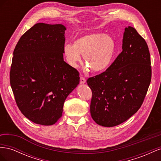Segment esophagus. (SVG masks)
I'll return each instance as SVG.
<instances>
[{
  "instance_id": "34e87169",
  "label": "esophagus",
  "mask_w": 161,
  "mask_h": 161,
  "mask_svg": "<svg viewBox=\"0 0 161 161\" xmlns=\"http://www.w3.org/2000/svg\"><path fill=\"white\" fill-rule=\"evenodd\" d=\"M85 82H86V79H85V78L83 77V76H80V82L81 84H84V83H85Z\"/></svg>"
}]
</instances>
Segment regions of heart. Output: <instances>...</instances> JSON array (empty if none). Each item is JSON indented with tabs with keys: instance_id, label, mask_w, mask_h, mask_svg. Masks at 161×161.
<instances>
[{
	"instance_id": "1",
	"label": "heart",
	"mask_w": 161,
	"mask_h": 161,
	"mask_svg": "<svg viewBox=\"0 0 161 161\" xmlns=\"http://www.w3.org/2000/svg\"><path fill=\"white\" fill-rule=\"evenodd\" d=\"M115 43L111 37L102 34H90L81 36L73 45L66 44L63 53L72 67H76L83 54L85 65L94 72H99L108 67L113 58Z\"/></svg>"
}]
</instances>
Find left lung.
Segmentation results:
<instances>
[{"instance_id":"left-lung-1","label":"left lung","mask_w":161,"mask_h":161,"mask_svg":"<svg viewBox=\"0 0 161 161\" xmlns=\"http://www.w3.org/2000/svg\"><path fill=\"white\" fill-rule=\"evenodd\" d=\"M122 49L108 69L86 81L92 91L91 117L105 127L119 125L136 113L150 84L148 47L132 27L125 29Z\"/></svg>"}]
</instances>
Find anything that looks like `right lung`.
I'll list each match as a JSON object with an SVG mask.
<instances>
[{"instance_id": "obj_1", "label": "right lung", "mask_w": 161, "mask_h": 161, "mask_svg": "<svg viewBox=\"0 0 161 161\" xmlns=\"http://www.w3.org/2000/svg\"><path fill=\"white\" fill-rule=\"evenodd\" d=\"M66 27L37 23L19 39L13 52L10 84L17 105L27 119L51 125L79 84V72L64 61Z\"/></svg>"}]
</instances>
